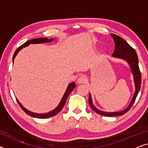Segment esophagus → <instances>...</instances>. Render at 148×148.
Returning a JSON list of instances; mask_svg holds the SVG:
<instances>
[{
	"mask_svg": "<svg viewBox=\"0 0 148 148\" xmlns=\"http://www.w3.org/2000/svg\"><path fill=\"white\" fill-rule=\"evenodd\" d=\"M87 82L86 77L84 75L80 76L77 79V84H85Z\"/></svg>",
	"mask_w": 148,
	"mask_h": 148,
	"instance_id": "obj_1",
	"label": "esophagus"
}]
</instances>
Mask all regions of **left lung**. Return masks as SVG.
Returning <instances> with one entry per match:
<instances>
[{
  "mask_svg": "<svg viewBox=\"0 0 148 148\" xmlns=\"http://www.w3.org/2000/svg\"><path fill=\"white\" fill-rule=\"evenodd\" d=\"M113 39H114L115 48L114 52L112 54V56L114 58H119L121 59L125 60V61L128 62L129 66H130L131 72L133 75V79H134L135 82V92L133 95L132 100L129 104V106L124 110L119 111V112H104V111L98 110L94 106L93 104L92 96L90 94L89 97V104L91 108L94 110L95 112L98 114L102 115L105 116H117L123 115L125 113L128 112L130 110L131 106H133L135 99H136L137 94L140 90L141 88V72L139 68V62H138V57L137 54L135 52L134 48H133L125 40L120 36L115 35V34H111Z\"/></svg>",
  "mask_w": 148,
  "mask_h": 148,
  "instance_id": "left-lung-1",
  "label": "left lung"
}]
</instances>
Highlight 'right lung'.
<instances>
[{"label":"right lung","instance_id":"add662e5","mask_svg":"<svg viewBox=\"0 0 148 148\" xmlns=\"http://www.w3.org/2000/svg\"><path fill=\"white\" fill-rule=\"evenodd\" d=\"M53 40H54L53 38H52V39L49 40V39H48V38H35V39H33V40H28V41L25 42V43H24L23 44H22L21 46H20L18 48L17 50H16V51L15 52V53H14V54H13V60H14V59H15V56H17V54H18V52H19L20 50L22 49V48H25L27 46H29L30 44L46 43V42H52ZM75 88V82H72V83H71L70 84H69L67 88H66V92H64L63 96H62L61 100H60L59 104L58 105L57 107H56L55 109H54L53 110L50 111V112H48V113H44V114H38V113L32 112H31V111L27 110V109H26L25 108H24V107L22 106V104L19 102V101L18 100L17 98H16V100H17L18 104H19V105L20 106V107L21 108L22 110H23L27 114L29 115V116H31L32 117H34V118L47 119V118H50V117H51V116H55L56 114H57L58 112H60V111L62 110V109L63 108L64 104H65L66 100H67L69 95L70 94V93L72 92L73 90Z\"/></svg>","mask_w":148,"mask_h":148}]
</instances>
